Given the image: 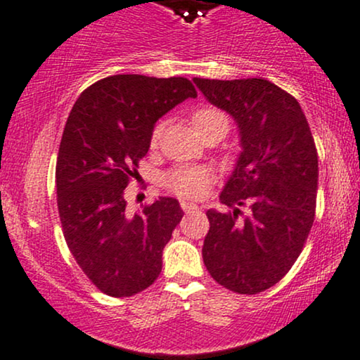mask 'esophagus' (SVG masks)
Instances as JSON below:
<instances>
[{
	"label": "esophagus",
	"mask_w": 360,
	"mask_h": 360,
	"mask_svg": "<svg viewBox=\"0 0 360 360\" xmlns=\"http://www.w3.org/2000/svg\"><path fill=\"white\" fill-rule=\"evenodd\" d=\"M180 207H181V210H184V212H195V210L198 209V207L195 205V204H192V202H181L180 204Z\"/></svg>",
	"instance_id": "34e87169"
}]
</instances>
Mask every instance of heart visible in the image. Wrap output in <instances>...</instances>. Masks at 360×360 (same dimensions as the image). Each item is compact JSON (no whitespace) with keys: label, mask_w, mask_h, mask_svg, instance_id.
Instances as JSON below:
<instances>
[{"label":"heart","mask_w":360,"mask_h":360,"mask_svg":"<svg viewBox=\"0 0 360 360\" xmlns=\"http://www.w3.org/2000/svg\"><path fill=\"white\" fill-rule=\"evenodd\" d=\"M190 122H192V128L195 129L197 134L205 133V131L212 128H224L226 131L229 129V120H227V116L215 108L197 109L190 116ZM160 131H162V126H156L153 129V134H151V143L153 145L158 141ZM210 180H212V176H210V173L205 168H175V170L167 173L165 185L172 192H175L176 195L197 198L207 192Z\"/></svg>","instance_id":"1"}]
</instances>
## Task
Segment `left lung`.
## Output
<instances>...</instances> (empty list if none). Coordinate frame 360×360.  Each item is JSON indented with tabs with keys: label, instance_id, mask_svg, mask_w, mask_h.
<instances>
[{
	"label": "left lung",
	"instance_id": "8db88e82",
	"mask_svg": "<svg viewBox=\"0 0 360 360\" xmlns=\"http://www.w3.org/2000/svg\"><path fill=\"white\" fill-rule=\"evenodd\" d=\"M210 104L238 122L240 151L221 193L231 212L207 210L202 256L224 288L256 295L290 271L315 219L319 156L298 101L266 79L193 77ZM250 215L238 221L239 206Z\"/></svg>",
	"mask_w": 360,
	"mask_h": 360
}]
</instances>
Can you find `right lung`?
<instances>
[{
    "label": "right lung",
    "mask_w": 360,
    "mask_h": 360,
    "mask_svg": "<svg viewBox=\"0 0 360 360\" xmlns=\"http://www.w3.org/2000/svg\"><path fill=\"white\" fill-rule=\"evenodd\" d=\"M188 97L197 91L185 77L111 75L79 96L63 128L55 168L63 238L109 297H133L162 273L163 248L184 210L176 198L160 197L129 215L124 188L150 150L155 122Z\"/></svg>",
    "instance_id": "right-lung-1"
}]
</instances>
